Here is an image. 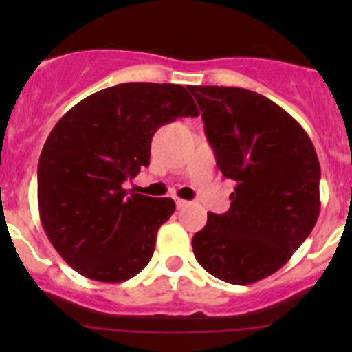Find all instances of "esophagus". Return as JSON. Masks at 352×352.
<instances>
[{"label": "esophagus", "mask_w": 352, "mask_h": 352, "mask_svg": "<svg viewBox=\"0 0 352 352\" xmlns=\"http://www.w3.org/2000/svg\"><path fill=\"white\" fill-rule=\"evenodd\" d=\"M175 204H177V209H184V208H187V206H189L190 202L186 201V199H179V197H177L175 199Z\"/></svg>", "instance_id": "34e87169"}]
</instances>
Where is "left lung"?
Returning <instances> with one entry per match:
<instances>
[{"label":"left lung","mask_w":352,"mask_h":352,"mask_svg":"<svg viewBox=\"0 0 352 352\" xmlns=\"http://www.w3.org/2000/svg\"><path fill=\"white\" fill-rule=\"evenodd\" d=\"M223 177L235 180L225 214L208 212L192 239L214 278L252 285L274 274L307 240L320 212V163L303 127L255 91L189 87Z\"/></svg>","instance_id":"obj_1"}]
</instances>
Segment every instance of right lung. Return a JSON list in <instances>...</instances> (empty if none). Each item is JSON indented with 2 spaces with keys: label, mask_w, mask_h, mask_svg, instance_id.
Here are the masks:
<instances>
[{
  "label": "right lung",
  "mask_w": 352,
  "mask_h": 352,
  "mask_svg": "<svg viewBox=\"0 0 352 352\" xmlns=\"http://www.w3.org/2000/svg\"><path fill=\"white\" fill-rule=\"evenodd\" d=\"M197 116L180 85L120 83L59 119L38 160V212L47 239L74 271L122 283L146 267L175 202L127 194L122 184L150 165L160 127Z\"/></svg>",
  "instance_id": "right-lung-1"
}]
</instances>
